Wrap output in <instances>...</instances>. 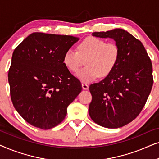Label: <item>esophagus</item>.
<instances>
[{
    "label": "esophagus",
    "mask_w": 159,
    "mask_h": 159,
    "mask_svg": "<svg viewBox=\"0 0 159 159\" xmlns=\"http://www.w3.org/2000/svg\"><path fill=\"white\" fill-rule=\"evenodd\" d=\"M82 88L84 89V90H88V88H89L88 84L87 83H84V82H82Z\"/></svg>",
    "instance_id": "1"
}]
</instances>
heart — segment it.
Masks as SVG:
<instances>
[{
  "label": "heart",
  "mask_w": 159,
  "mask_h": 159,
  "mask_svg": "<svg viewBox=\"0 0 159 159\" xmlns=\"http://www.w3.org/2000/svg\"><path fill=\"white\" fill-rule=\"evenodd\" d=\"M120 48L114 42L106 43L103 39L88 37L77 46V51L69 49L65 52L63 62L71 72H77L83 64L86 66L77 73L84 82H90L98 77H105L116 66Z\"/></svg>",
  "instance_id": "b5f03b06"
}]
</instances>
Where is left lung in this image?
Listing matches in <instances>:
<instances>
[{
  "mask_svg": "<svg viewBox=\"0 0 159 159\" xmlns=\"http://www.w3.org/2000/svg\"><path fill=\"white\" fill-rule=\"evenodd\" d=\"M93 35L114 39L120 56L105 79L90 85L89 114L102 127H121L140 114L151 93L153 83L151 58L142 43L122 29L93 32Z\"/></svg>",
  "mask_w": 159,
  "mask_h": 159,
  "instance_id": "1",
  "label": "left lung"
}]
</instances>
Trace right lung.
<instances>
[{
  "mask_svg": "<svg viewBox=\"0 0 159 159\" xmlns=\"http://www.w3.org/2000/svg\"><path fill=\"white\" fill-rule=\"evenodd\" d=\"M79 40L70 35L34 32L14 51L8 71L11 101L34 127L51 129L82 91L81 82L65 66V52Z\"/></svg>",
  "mask_w": 159,
  "mask_h": 159,
  "instance_id": "right-lung-1",
  "label": "right lung"
}]
</instances>
